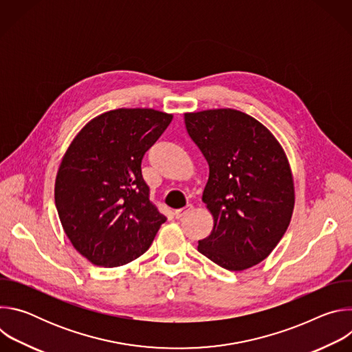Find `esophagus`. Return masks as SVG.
I'll return each instance as SVG.
<instances>
[{"instance_id":"esophagus-1","label":"esophagus","mask_w":352,"mask_h":352,"mask_svg":"<svg viewBox=\"0 0 352 352\" xmlns=\"http://www.w3.org/2000/svg\"><path fill=\"white\" fill-rule=\"evenodd\" d=\"M193 209V206L192 205H186L184 209H178V210H175L174 212V216H175V219H181L182 216H185L186 214V212H189V210H192Z\"/></svg>"}]
</instances>
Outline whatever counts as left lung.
Listing matches in <instances>:
<instances>
[{
	"label": "left lung",
	"instance_id": "left-lung-1",
	"mask_svg": "<svg viewBox=\"0 0 352 352\" xmlns=\"http://www.w3.org/2000/svg\"><path fill=\"white\" fill-rule=\"evenodd\" d=\"M185 126L209 164L202 200L214 226L197 250L231 272L261 263L283 238L294 210L284 148L263 124L232 109L186 113Z\"/></svg>",
	"mask_w": 352,
	"mask_h": 352
}]
</instances>
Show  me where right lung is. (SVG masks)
<instances>
[{
	"instance_id": "right-lung-1",
	"label": "right lung",
	"mask_w": 352,
	"mask_h": 352,
	"mask_svg": "<svg viewBox=\"0 0 352 352\" xmlns=\"http://www.w3.org/2000/svg\"><path fill=\"white\" fill-rule=\"evenodd\" d=\"M173 114L118 109L89 121L71 142L56 178V206L78 252L103 267L143 255L167 220L150 202L142 159Z\"/></svg>"
}]
</instances>
